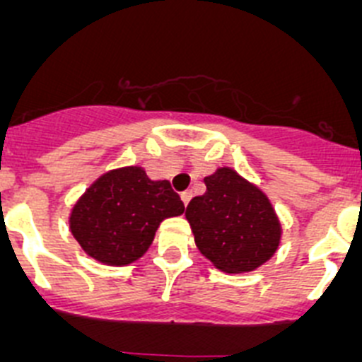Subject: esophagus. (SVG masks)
Instances as JSON below:
<instances>
[{
    "instance_id": "obj_1",
    "label": "esophagus",
    "mask_w": 362,
    "mask_h": 362,
    "mask_svg": "<svg viewBox=\"0 0 362 362\" xmlns=\"http://www.w3.org/2000/svg\"><path fill=\"white\" fill-rule=\"evenodd\" d=\"M191 198H193V193H191V191H185V193H182V202H184V205H187Z\"/></svg>"
}]
</instances>
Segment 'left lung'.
Listing matches in <instances>:
<instances>
[{
    "instance_id": "left-lung-1",
    "label": "left lung",
    "mask_w": 362,
    "mask_h": 362,
    "mask_svg": "<svg viewBox=\"0 0 362 362\" xmlns=\"http://www.w3.org/2000/svg\"><path fill=\"white\" fill-rule=\"evenodd\" d=\"M204 182L207 191L185 209L198 250L229 274L269 262L278 250L281 226L265 193L230 168H220Z\"/></svg>"
}]
</instances>
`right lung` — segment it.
Returning a JSON list of instances; mask_svg holds the SVG:
<instances>
[{
    "label": "right lung",
    "instance_id": "right-lung-1",
    "mask_svg": "<svg viewBox=\"0 0 362 362\" xmlns=\"http://www.w3.org/2000/svg\"><path fill=\"white\" fill-rule=\"evenodd\" d=\"M185 211L168 180H149L142 168H120L97 178L77 200L70 230L88 256L129 265L151 245L160 221Z\"/></svg>",
    "mask_w": 362,
    "mask_h": 362
}]
</instances>
